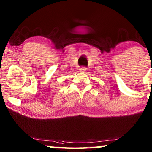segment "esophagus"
<instances>
[{"mask_svg":"<svg viewBox=\"0 0 152 152\" xmlns=\"http://www.w3.org/2000/svg\"><path fill=\"white\" fill-rule=\"evenodd\" d=\"M81 71H86L87 70V68L86 67H84V66H82V67L80 68L79 69Z\"/></svg>","mask_w":152,"mask_h":152,"instance_id":"esophagus-1","label":"esophagus"}]
</instances>
